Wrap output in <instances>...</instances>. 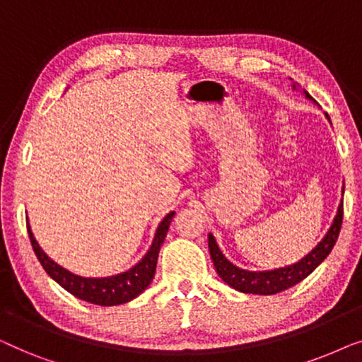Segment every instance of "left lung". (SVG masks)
Wrapping results in <instances>:
<instances>
[{"instance_id":"left-lung-1","label":"left lung","mask_w":362,"mask_h":362,"mask_svg":"<svg viewBox=\"0 0 362 362\" xmlns=\"http://www.w3.org/2000/svg\"><path fill=\"white\" fill-rule=\"evenodd\" d=\"M296 83H293V88ZM306 98H311L308 92L305 90ZM313 100V98H311ZM328 117V115H326ZM344 192V189H343ZM341 224H343V202L338 207V214H336L333 226L329 227L328 234L325 235V239L310 252L308 255L303 257L300 262H296L293 265L284 267V269L269 270V272H249L242 270L234 264H230L229 260L222 255V252L216 244L214 235L209 234V252L211 259L214 262L216 272L219 274L222 280L232 288L242 291V293H255V295H275L280 293L290 286L300 284L301 280H305L326 257L329 255V252L333 250V247L338 240Z\"/></svg>"}]
</instances>
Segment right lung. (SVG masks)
I'll return each instance as SVG.
<instances>
[{"instance_id": "right-lung-1", "label": "right lung", "mask_w": 362, "mask_h": 362, "mask_svg": "<svg viewBox=\"0 0 362 362\" xmlns=\"http://www.w3.org/2000/svg\"><path fill=\"white\" fill-rule=\"evenodd\" d=\"M173 217H175V212H170V214L161 221V224L158 226V230L155 234V239H153L150 250L146 252V255L143 257L135 267L123 272V274L105 276V279H86V276L74 275L69 270L62 269L61 265H57L56 262L51 260L46 254H44L36 239H34L33 232L29 229V224L28 232L29 239H31L34 254H36L37 260L41 262L42 269L46 270L47 275L56 280L64 290H67L69 293L77 296V298L88 301V303L100 306H113L127 303V301L136 298V296L151 284L156 272L158 254H160L161 244L168 234V229H170Z\"/></svg>"}]
</instances>
